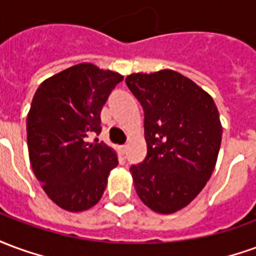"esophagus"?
I'll use <instances>...</instances> for the list:
<instances>
[{
  "label": "esophagus",
  "mask_w": 256,
  "mask_h": 256,
  "mask_svg": "<svg viewBox=\"0 0 256 256\" xmlns=\"http://www.w3.org/2000/svg\"><path fill=\"white\" fill-rule=\"evenodd\" d=\"M126 150H128V146H126V145H120V146H119V152H120L122 155L126 154Z\"/></svg>",
  "instance_id": "34e87169"
}]
</instances>
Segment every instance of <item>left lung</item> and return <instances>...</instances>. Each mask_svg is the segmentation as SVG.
I'll use <instances>...</instances> for the list:
<instances>
[{"instance_id": "obj_1", "label": "left lung", "mask_w": 256, "mask_h": 256, "mask_svg": "<svg viewBox=\"0 0 256 256\" xmlns=\"http://www.w3.org/2000/svg\"><path fill=\"white\" fill-rule=\"evenodd\" d=\"M126 84L144 110L146 156L133 164L136 192L150 208L172 214L188 206L214 172L222 126L214 100L172 70L132 74Z\"/></svg>"}]
</instances>
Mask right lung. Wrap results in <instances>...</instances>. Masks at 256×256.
<instances>
[{
	"mask_svg": "<svg viewBox=\"0 0 256 256\" xmlns=\"http://www.w3.org/2000/svg\"><path fill=\"white\" fill-rule=\"evenodd\" d=\"M123 76L82 63L40 84L27 116L32 172L49 198L68 211H84L102 196L118 166L115 150L86 142L101 133L100 112Z\"/></svg>",
	"mask_w": 256,
	"mask_h": 256,
	"instance_id": "1",
	"label": "right lung"
}]
</instances>
